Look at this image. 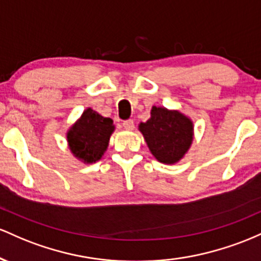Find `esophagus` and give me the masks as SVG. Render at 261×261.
I'll use <instances>...</instances> for the list:
<instances>
[{"label":"esophagus","mask_w":261,"mask_h":261,"mask_svg":"<svg viewBox=\"0 0 261 261\" xmlns=\"http://www.w3.org/2000/svg\"><path fill=\"white\" fill-rule=\"evenodd\" d=\"M123 127L127 130H133L134 129V121L133 119H127V121L123 122Z\"/></svg>","instance_id":"1"}]
</instances>
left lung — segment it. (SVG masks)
<instances>
[{
	"instance_id": "8db88e82",
	"label": "left lung",
	"mask_w": 261,
	"mask_h": 261,
	"mask_svg": "<svg viewBox=\"0 0 261 261\" xmlns=\"http://www.w3.org/2000/svg\"><path fill=\"white\" fill-rule=\"evenodd\" d=\"M150 115L148 121L140 123L139 130L151 154L164 164L178 162L192 143V122L177 111L162 107L154 106Z\"/></svg>"
}]
</instances>
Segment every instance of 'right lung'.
Instances as JSON below:
<instances>
[{
    "label": "right lung",
    "instance_id": "add662e5",
    "mask_svg": "<svg viewBox=\"0 0 261 261\" xmlns=\"http://www.w3.org/2000/svg\"><path fill=\"white\" fill-rule=\"evenodd\" d=\"M113 130L112 119L87 108L67 133V142L75 156L86 163H95L107 149Z\"/></svg>",
    "mask_w": 261,
    "mask_h": 261
}]
</instances>
